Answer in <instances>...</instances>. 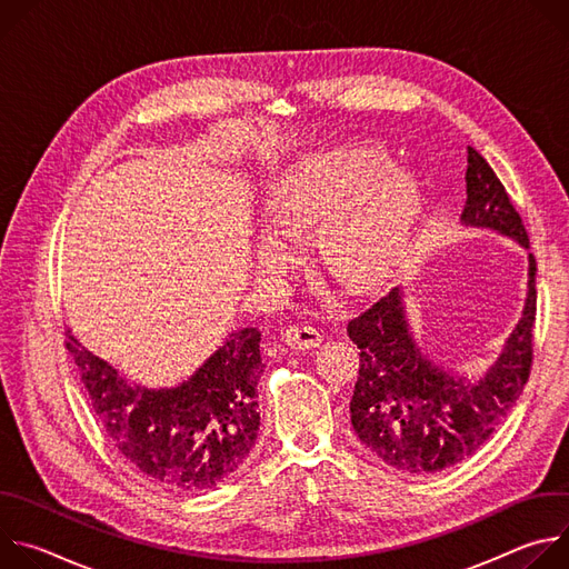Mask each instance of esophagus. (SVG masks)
<instances>
[{
    "instance_id": "1",
    "label": "esophagus",
    "mask_w": 569,
    "mask_h": 569,
    "mask_svg": "<svg viewBox=\"0 0 569 569\" xmlns=\"http://www.w3.org/2000/svg\"><path fill=\"white\" fill-rule=\"evenodd\" d=\"M281 342L288 345L290 349H315L321 345V336L319 331H315L312 327H306V323H292L283 333H281Z\"/></svg>"
}]
</instances>
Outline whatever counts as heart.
Listing matches in <instances>:
<instances>
[{
  "label": "heart",
  "mask_w": 569,
  "mask_h": 569,
  "mask_svg": "<svg viewBox=\"0 0 569 569\" xmlns=\"http://www.w3.org/2000/svg\"><path fill=\"white\" fill-rule=\"evenodd\" d=\"M389 159L376 148L312 154L272 187V222L288 236L327 226V254L358 281L380 277L405 250L421 213V191L410 173H385ZM281 248L261 252L274 266Z\"/></svg>",
  "instance_id": "obj_1"
}]
</instances>
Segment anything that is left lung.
Returning a JSON list of instances; mask_svg holds the SVG:
<instances>
[{
	"mask_svg": "<svg viewBox=\"0 0 569 569\" xmlns=\"http://www.w3.org/2000/svg\"><path fill=\"white\" fill-rule=\"evenodd\" d=\"M461 224L493 229L529 250V236L507 189L475 148H468ZM536 259L522 317L502 353L481 376L437 365L417 345L402 288H391L347 327L360 349L351 423L387 466L412 475L446 470L479 450L518 402L533 360Z\"/></svg>",
	"mask_w": 569,
	"mask_h": 569,
	"instance_id": "8db88e82",
	"label": "left lung"
}]
</instances>
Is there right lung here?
<instances>
[{"instance_id": "1", "label": "right lung", "mask_w": 569, "mask_h": 569, "mask_svg": "<svg viewBox=\"0 0 569 569\" xmlns=\"http://www.w3.org/2000/svg\"><path fill=\"white\" fill-rule=\"evenodd\" d=\"M92 410L114 448L171 491H207L248 459L261 426V331L240 329L182 385H130L67 331Z\"/></svg>"}]
</instances>
